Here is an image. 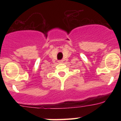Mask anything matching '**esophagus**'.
Segmentation results:
<instances>
[{"instance_id":"34e87169","label":"esophagus","mask_w":121,"mask_h":121,"mask_svg":"<svg viewBox=\"0 0 121 121\" xmlns=\"http://www.w3.org/2000/svg\"><path fill=\"white\" fill-rule=\"evenodd\" d=\"M63 60H59L58 62V63H63Z\"/></svg>"}]
</instances>
